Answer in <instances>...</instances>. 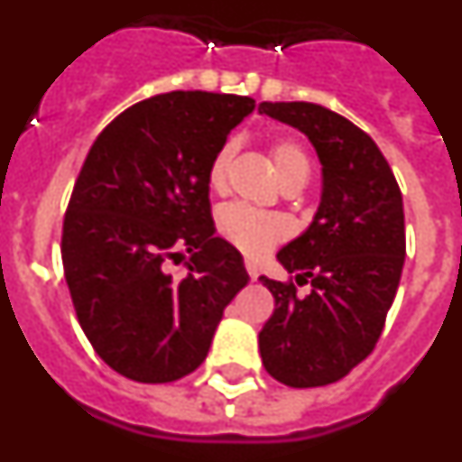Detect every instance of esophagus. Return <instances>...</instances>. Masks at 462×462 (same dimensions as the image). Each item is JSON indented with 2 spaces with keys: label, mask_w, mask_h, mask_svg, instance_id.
<instances>
[{
  "label": "esophagus",
  "mask_w": 462,
  "mask_h": 462,
  "mask_svg": "<svg viewBox=\"0 0 462 462\" xmlns=\"http://www.w3.org/2000/svg\"><path fill=\"white\" fill-rule=\"evenodd\" d=\"M245 271H247V275H250L252 282L259 280V268H256V263H252V261H245Z\"/></svg>",
  "instance_id": "1"
}]
</instances>
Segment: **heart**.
<instances>
[{
  "label": "heart",
  "mask_w": 462,
  "mask_h": 462,
  "mask_svg": "<svg viewBox=\"0 0 462 462\" xmlns=\"http://www.w3.org/2000/svg\"><path fill=\"white\" fill-rule=\"evenodd\" d=\"M234 154L236 141L222 143L217 152L212 154L210 166H208V185L215 191H222L226 187L228 166H231ZM271 157L282 182L293 180V178H308V157H305L303 148L296 141H291V138H277L271 145ZM217 231L226 243H231L236 250L252 256V259L271 252L287 234L284 224L277 217L254 210V208L238 206V203L219 210Z\"/></svg>",
  "instance_id": "1"
}]
</instances>
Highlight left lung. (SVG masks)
Instances as JSON below:
<instances>
[{
	"label": "left lung",
	"instance_id": "obj_1",
	"mask_svg": "<svg viewBox=\"0 0 462 462\" xmlns=\"http://www.w3.org/2000/svg\"><path fill=\"white\" fill-rule=\"evenodd\" d=\"M259 113L310 138L321 162L319 210L277 261L296 283L268 280L275 310L259 333L263 368L293 389L326 386L368 358L393 305L405 263L402 194L368 134L324 106L263 101Z\"/></svg>",
	"mask_w": 462,
	"mask_h": 462
}]
</instances>
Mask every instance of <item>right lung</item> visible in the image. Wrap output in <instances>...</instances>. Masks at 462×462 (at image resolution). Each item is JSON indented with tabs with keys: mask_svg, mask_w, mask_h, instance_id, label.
<instances>
[{
	"mask_svg": "<svg viewBox=\"0 0 462 462\" xmlns=\"http://www.w3.org/2000/svg\"><path fill=\"white\" fill-rule=\"evenodd\" d=\"M252 110L238 94H157L120 113L85 157L64 215V277L89 345L122 377L194 373L250 280L215 236L208 166ZM185 251L188 275L175 281L165 266Z\"/></svg>",
	"mask_w": 462,
	"mask_h": 462,
	"instance_id": "1",
	"label": "right lung"
}]
</instances>
